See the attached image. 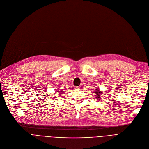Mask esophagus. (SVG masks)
<instances>
[{
	"instance_id": "obj_1",
	"label": "esophagus",
	"mask_w": 149,
	"mask_h": 149,
	"mask_svg": "<svg viewBox=\"0 0 149 149\" xmlns=\"http://www.w3.org/2000/svg\"><path fill=\"white\" fill-rule=\"evenodd\" d=\"M75 87L76 89H78V90H79V89L81 88H80L81 87H79V86H77V87Z\"/></svg>"
}]
</instances>
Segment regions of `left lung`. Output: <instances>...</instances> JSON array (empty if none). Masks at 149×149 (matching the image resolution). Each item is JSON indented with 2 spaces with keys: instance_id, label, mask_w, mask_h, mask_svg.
<instances>
[{
  "instance_id": "1",
  "label": "left lung",
  "mask_w": 149,
  "mask_h": 149,
  "mask_svg": "<svg viewBox=\"0 0 149 149\" xmlns=\"http://www.w3.org/2000/svg\"><path fill=\"white\" fill-rule=\"evenodd\" d=\"M94 91V93L96 94V95L98 97H96V98H98L97 100H100V98H101L100 95H101V91L99 90V89H98V88H97V90H95V91Z\"/></svg>"
}]
</instances>
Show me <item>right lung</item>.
I'll use <instances>...</instances> for the list:
<instances>
[{"mask_svg": "<svg viewBox=\"0 0 149 149\" xmlns=\"http://www.w3.org/2000/svg\"><path fill=\"white\" fill-rule=\"evenodd\" d=\"M56 92H59V93H62V91H56Z\"/></svg>", "mask_w": 149, "mask_h": 149, "instance_id": "add662e5", "label": "right lung"}]
</instances>
